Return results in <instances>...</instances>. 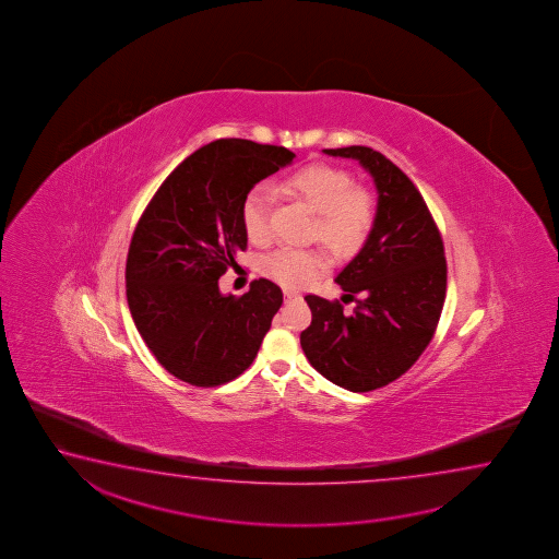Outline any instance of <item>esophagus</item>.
Here are the masks:
<instances>
[{"mask_svg": "<svg viewBox=\"0 0 559 559\" xmlns=\"http://www.w3.org/2000/svg\"><path fill=\"white\" fill-rule=\"evenodd\" d=\"M284 297L285 301H292V299H299L301 295L297 294V292H289V289H285Z\"/></svg>", "mask_w": 559, "mask_h": 559, "instance_id": "esophagus-1", "label": "esophagus"}]
</instances>
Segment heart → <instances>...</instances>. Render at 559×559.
Instances as JSON below:
<instances>
[{
  "instance_id": "obj_1",
  "label": "heart",
  "mask_w": 559,
  "mask_h": 559,
  "mask_svg": "<svg viewBox=\"0 0 559 559\" xmlns=\"http://www.w3.org/2000/svg\"><path fill=\"white\" fill-rule=\"evenodd\" d=\"M285 188L319 213L314 235L336 254H352L366 242L376 221V198L371 191L354 186L348 170L317 162L287 176ZM274 195L265 183H258L242 199L240 218L250 242L265 245L272 237ZM326 267L319 250L275 248L262 255L260 270L287 289L311 284Z\"/></svg>"
}]
</instances>
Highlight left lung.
Listing matches in <instances>:
<instances>
[{
  "label": "left lung",
  "mask_w": 559,
  "mask_h": 559,
  "mask_svg": "<svg viewBox=\"0 0 559 559\" xmlns=\"http://www.w3.org/2000/svg\"><path fill=\"white\" fill-rule=\"evenodd\" d=\"M369 171L378 211L368 240L336 275L356 301L307 295L312 321L301 348L312 368L341 388L366 393L401 378L435 336L445 299L444 242L425 199L405 171L368 146L326 148Z\"/></svg>",
  "instance_id": "8db88e82"
}]
</instances>
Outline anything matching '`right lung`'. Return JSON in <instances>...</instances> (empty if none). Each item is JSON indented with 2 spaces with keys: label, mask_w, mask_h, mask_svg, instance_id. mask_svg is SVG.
<instances>
[{
  "label": "right lung",
  "mask_w": 559,
  "mask_h": 559,
  "mask_svg": "<svg viewBox=\"0 0 559 559\" xmlns=\"http://www.w3.org/2000/svg\"><path fill=\"white\" fill-rule=\"evenodd\" d=\"M284 146L218 139L164 180L144 209L127 255V304L162 368L195 388H217L254 361L282 289L254 280L248 294L218 292L247 250L242 199L294 162Z\"/></svg>",
  "instance_id": "1"
}]
</instances>
